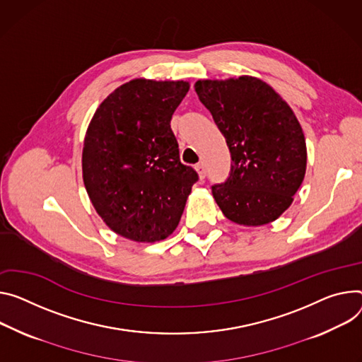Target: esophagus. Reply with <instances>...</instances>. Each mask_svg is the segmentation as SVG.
<instances>
[{"label":"esophagus","mask_w":362,"mask_h":362,"mask_svg":"<svg viewBox=\"0 0 362 362\" xmlns=\"http://www.w3.org/2000/svg\"><path fill=\"white\" fill-rule=\"evenodd\" d=\"M196 170H198L201 179L206 177V166H205V163H198V164H196Z\"/></svg>","instance_id":"1"}]
</instances>
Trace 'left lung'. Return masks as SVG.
<instances>
[{
    "instance_id": "8db88e82",
    "label": "left lung",
    "mask_w": 362,
    "mask_h": 362,
    "mask_svg": "<svg viewBox=\"0 0 362 362\" xmlns=\"http://www.w3.org/2000/svg\"><path fill=\"white\" fill-rule=\"evenodd\" d=\"M194 90L231 153L229 176L212 186L218 206L240 225L276 221L291 205L306 172L298 118L270 85L252 76L198 81Z\"/></svg>"
}]
</instances>
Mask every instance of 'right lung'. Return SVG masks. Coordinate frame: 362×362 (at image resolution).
<instances>
[{"label":"right lung","mask_w":362,"mask_h":362,"mask_svg":"<svg viewBox=\"0 0 362 362\" xmlns=\"http://www.w3.org/2000/svg\"><path fill=\"white\" fill-rule=\"evenodd\" d=\"M189 90L183 81L134 79L96 110L83 143L89 199L118 235L139 243L169 237L199 176L179 157L170 119Z\"/></svg>","instance_id":"add662e5"}]
</instances>
